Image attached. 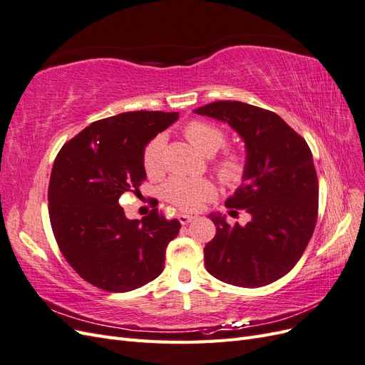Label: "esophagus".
<instances>
[{"label":"esophagus","mask_w":365,"mask_h":365,"mask_svg":"<svg viewBox=\"0 0 365 365\" xmlns=\"http://www.w3.org/2000/svg\"><path fill=\"white\" fill-rule=\"evenodd\" d=\"M178 219H180V222L182 224V225H187L189 222H192V220L195 219V216H192V215H184V213H181V215H178Z\"/></svg>","instance_id":"1"}]
</instances>
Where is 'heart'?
<instances>
[{
	"label": "heart",
	"instance_id": "obj_1",
	"mask_svg": "<svg viewBox=\"0 0 365 365\" xmlns=\"http://www.w3.org/2000/svg\"><path fill=\"white\" fill-rule=\"evenodd\" d=\"M187 141L202 155H215L225 145V132L204 120H192L184 128ZM164 137L152 138L141 155V164L149 178H158L164 172ZM247 157L240 150L228 149L213 163V170L225 185H237L247 175ZM163 197L185 212H196L215 195V185L207 178H182L173 176L163 185Z\"/></svg>",
	"mask_w": 365,
	"mask_h": 365
}]
</instances>
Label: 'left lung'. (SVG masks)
I'll return each instance as SVG.
<instances>
[{
    "mask_svg": "<svg viewBox=\"0 0 365 365\" xmlns=\"http://www.w3.org/2000/svg\"><path fill=\"white\" fill-rule=\"evenodd\" d=\"M237 130L247 146V175L225 207L250 222L230 225L212 215L216 236L204 248L207 271L240 288H260L288 274L311 240L318 217V178L306 140L268 109L242 102L197 108ZM237 213V212H236Z\"/></svg>",
    "mask_w": 365,
    "mask_h": 365,
    "instance_id": "8db88e82",
    "label": "left lung"
}]
</instances>
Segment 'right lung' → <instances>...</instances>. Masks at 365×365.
<instances>
[{
    "label": "right lung",
    "instance_id": "add662e5",
    "mask_svg": "<svg viewBox=\"0 0 365 365\" xmlns=\"http://www.w3.org/2000/svg\"><path fill=\"white\" fill-rule=\"evenodd\" d=\"M178 113L132 111L97 120L65 143L48 184V215L65 260L81 277L108 292H128L163 272L165 248L178 219L158 208L129 220L118 200L146 180L141 155Z\"/></svg>",
    "mask_w": 365,
    "mask_h": 365
}]
</instances>
